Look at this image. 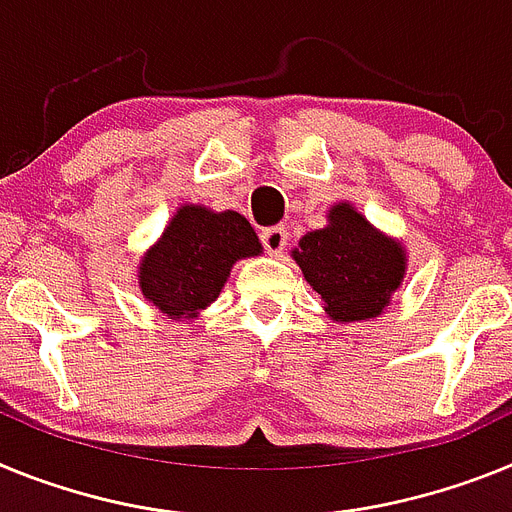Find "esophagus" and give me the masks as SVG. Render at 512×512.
<instances>
[{
	"label": "esophagus",
	"mask_w": 512,
	"mask_h": 512,
	"mask_svg": "<svg viewBox=\"0 0 512 512\" xmlns=\"http://www.w3.org/2000/svg\"><path fill=\"white\" fill-rule=\"evenodd\" d=\"M260 242H262V247L270 252V255H281L283 247H286V242H288L286 226H270V229H262Z\"/></svg>",
	"instance_id": "esophagus-1"
}]
</instances>
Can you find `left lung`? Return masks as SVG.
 Here are the masks:
<instances>
[{
    "mask_svg": "<svg viewBox=\"0 0 512 512\" xmlns=\"http://www.w3.org/2000/svg\"><path fill=\"white\" fill-rule=\"evenodd\" d=\"M293 260L335 322L379 317L407 270L402 244L373 229L350 203L332 206L324 229L306 231Z\"/></svg>",
    "mask_w": 512,
    "mask_h": 512,
    "instance_id": "left-lung-1",
    "label": "left lung"
}]
</instances>
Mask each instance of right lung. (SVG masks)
Returning <instances> with one entry per match:
<instances>
[{
    "label": "right lung",
    "instance_id": "1",
    "mask_svg": "<svg viewBox=\"0 0 512 512\" xmlns=\"http://www.w3.org/2000/svg\"><path fill=\"white\" fill-rule=\"evenodd\" d=\"M260 252L255 229L237 211L180 206L159 242L141 257V293L167 319H193L216 301L234 262Z\"/></svg>",
    "mask_w": 512,
    "mask_h": 512
}]
</instances>
